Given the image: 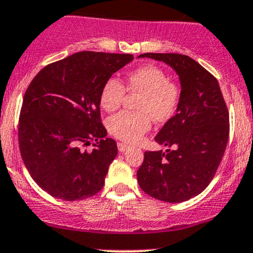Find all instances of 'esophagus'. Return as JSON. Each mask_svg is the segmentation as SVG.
Wrapping results in <instances>:
<instances>
[{"instance_id":"obj_1","label":"esophagus","mask_w":253,"mask_h":253,"mask_svg":"<svg viewBox=\"0 0 253 253\" xmlns=\"http://www.w3.org/2000/svg\"><path fill=\"white\" fill-rule=\"evenodd\" d=\"M118 149L120 152H126L127 150L129 149V145H127V144H124V143H118Z\"/></svg>"}]
</instances>
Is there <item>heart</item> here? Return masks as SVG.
<instances>
[{
	"mask_svg": "<svg viewBox=\"0 0 253 253\" xmlns=\"http://www.w3.org/2000/svg\"><path fill=\"white\" fill-rule=\"evenodd\" d=\"M128 88L139 93L141 98L137 109L139 113L121 112L108 120V129L114 137L126 143H135L149 131L151 118L166 121L175 113L180 101V88L169 82L161 68L146 65L137 68L128 76ZM126 88L120 80L110 78L105 82L99 96L102 108L114 112L122 103Z\"/></svg>",
	"mask_w": 253,
	"mask_h": 253,
	"instance_id": "obj_1",
	"label": "heart"
}]
</instances>
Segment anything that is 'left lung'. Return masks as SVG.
<instances>
[{"mask_svg": "<svg viewBox=\"0 0 253 253\" xmlns=\"http://www.w3.org/2000/svg\"><path fill=\"white\" fill-rule=\"evenodd\" d=\"M138 57L165 62L180 83L176 114L155 137L174 150L145 151L138 184L158 201L181 203L204 191L215 175L228 141V110L217 80L191 57L156 52Z\"/></svg>", "mask_w": 253, "mask_h": 253, "instance_id": "obj_1", "label": "left lung"}]
</instances>
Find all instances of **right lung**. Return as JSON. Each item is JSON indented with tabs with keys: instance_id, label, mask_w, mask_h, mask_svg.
Here are the masks:
<instances>
[{
	"instance_id": "obj_1",
	"label": "right lung",
	"mask_w": 253,
	"mask_h": 253,
	"mask_svg": "<svg viewBox=\"0 0 253 253\" xmlns=\"http://www.w3.org/2000/svg\"><path fill=\"white\" fill-rule=\"evenodd\" d=\"M129 54L80 51L48 65L25 92L19 146L36 184L55 198L80 201L102 190L116 141L101 124L99 96ZM95 141L91 153L83 145Z\"/></svg>"
}]
</instances>
